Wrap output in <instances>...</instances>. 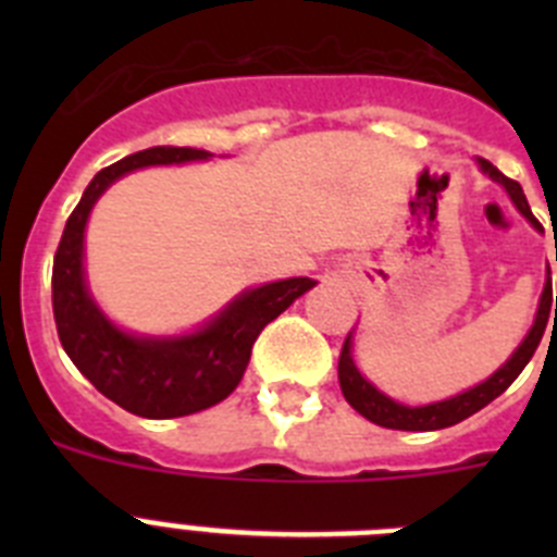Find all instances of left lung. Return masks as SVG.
Listing matches in <instances>:
<instances>
[{"label": "left lung", "mask_w": 557, "mask_h": 557, "mask_svg": "<svg viewBox=\"0 0 557 557\" xmlns=\"http://www.w3.org/2000/svg\"><path fill=\"white\" fill-rule=\"evenodd\" d=\"M480 170L488 175L491 181L505 186V191L510 195L516 209L530 220L539 231L541 223L533 218V211H530L528 198H524V191L516 181H510L508 175H502L491 161L480 159ZM555 262H557V250H555ZM549 314H553V278L547 275V284H544V293H541L539 301V312H535V323L533 329L528 332V337L521 339V346L516 348L513 357L499 368V371L491 373L485 382L474 385L471 391H462L457 396L444 398V401H435V405H424V407H407L393 401L391 396H385L382 391L368 382L362 373L357 371L351 357V334L343 343V351H339V362H337V376H339V391L346 396L348 405L359 412V416H366L368 421L379 426H387V430H407V432H430V430H446V426H455L460 421H466L469 416L480 412L482 407L491 405L496 396L508 391L513 385V379L524 371L530 359H533L535 348H539L541 337H544V329H547ZM555 318H557V295H555Z\"/></svg>", "instance_id": "obj_1"}]
</instances>
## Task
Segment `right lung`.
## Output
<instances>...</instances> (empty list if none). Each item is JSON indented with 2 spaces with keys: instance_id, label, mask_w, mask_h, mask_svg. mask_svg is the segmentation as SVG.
Here are the masks:
<instances>
[{
  "instance_id": "1",
  "label": "right lung",
  "mask_w": 557,
  "mask_h": 557,
  "mask_svg": "<svg viewBox=\"0 0 557 557\" xmlns=\"http://www.w3.org/2000/svg\"><path fill=\"white\" fill-rule=\"evenodd\" d=\"M209 156L195 147H150L100 170L69 214L55 250L52 312L63 351L102 396L133 416L181 418L220 405L239 385L259 332L314 287L312 278L301 275L245 289L203 329L181 337H139L100 312L83 273V234L97 198L133 170Z\"/></svg>"
}]
</instances>
